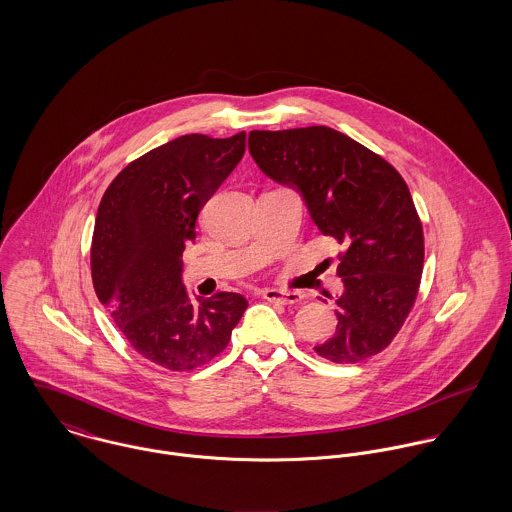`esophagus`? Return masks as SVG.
I'll list each match as a JSON object with an SVG mask.
<instances>
[{
  "mask_svg": "<svg viewBox=\"0 0 512 512\" xmlns=\"http://www.w3.org/2000/svg\"><path fill=\"white\" fill-rule=\"evenodd\" d=\"M262 295L270 303H280V305H295V303H301L303 299V293L286 292V290H266Z\"/></svg>",
  "mask_w": 512,
  "mask_h": 512,
  "instance_id": "34e87169",
  "label": "esophagus"
}]
</instances>
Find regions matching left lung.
<instances>
[{
    "label": "left lung",
    "instance_id": "8db88e82",
    "mask_svg": "<svg viewBox=\"0 0 512 512\" xmlns=\"http://www.w3.org/2000/svg\"><path fill=\"white\" fill-rule=\"evenodd\" d=\"M248 149L270 179L299 191L317 228L345 246L337 329L315 353L353 365L384 351L416 301L424 270V230L402 175L327 126L254 130Z\"/></svg>",
    "mask_w": 512,
    "mask_h": 512
}]
</instances>
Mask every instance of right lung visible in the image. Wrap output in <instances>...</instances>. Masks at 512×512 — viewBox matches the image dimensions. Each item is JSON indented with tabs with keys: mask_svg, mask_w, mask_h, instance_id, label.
Segmentation results:
<instances>
[{
	"mask_svg": "<svg viewBox=\"0 0 512 512\" xmlns=\"http://www.w3.org/2000/svg\"><path fill=\"white\" fill-rule=\"evenodd\" d=\"M246 134L181 136L126 165L106 189L92 234L94 292L147 361L193 370L220 355L248 307L240 293L191 299L183 250L205 203L238 165Z\"/></svg>",
	"mask_w": 512,
	"mask_h": 512,
	"instance_id": "1",
	"label": "right lung"
}]
</instances>
